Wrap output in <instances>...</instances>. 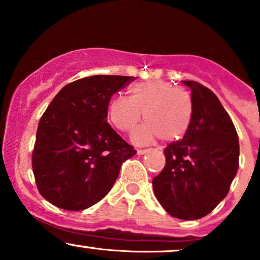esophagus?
<instances>
[{
	"instance_id": "1",
	"label": "esophagus",
	"mask_w": 260,
	"mask_h": 260,
	"mask_svg": "<svg viewBox=\"0 0 260 260\" xmlns=\"http://www.w3.org/2000/svg\"><path fill=\"white\" fill-rule=\"evenodd\" d=\"M148 151H149V149H138V150H137V154L144 155V154H147Z\"/></svg>"
}]
</instances>
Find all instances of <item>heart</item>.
Instances as JSON below:
<instances>
[{"label":"heart","mask_w":260,"mask_h":260,"mask_svg":"<svg viewBox=\"0 0 260 260\" xmlns=\"http://www.w3.org/2000/svg\"><path fill=\"white\" fill-rule=\"evenodd\" d=\"M131 96H116L109 105L112 124L123 133H131L144 113L147 121L134 133L138 143L160 137L164 142L181 139L189 129L193 117L192 96L184 89L168 80L140 82L131 88Z\"/></svg>","instance_id":"obj_1"}]
</instances>
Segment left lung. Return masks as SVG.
I'll return each instance as SVG.
<instances>
[{
  "label": "left lung",
  "mask_w": 260,
  "mask_h": 260,
  "mask_svg": "<svg viewBox=\"0 0 260 260\" xmlns=\"http://www.w3.org/2000/svg\"><path fill=\"white\" fill-rule=\"evenodd\" d=\"M183 84L192 91V123L183 138L164 149L166 165L153 180V187L170 215L197 220L228 196L238 170L240 144L216 95L198 82L183 80Z\"/></svg>",
  "instance_id": "obj_1"
}]
</instances>
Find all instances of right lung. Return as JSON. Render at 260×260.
I'll return each instance as SVG.
<instances>
[{"label": "right lung", "instance_id": "obj_1", "mask_svg": "<svg viewBox=\"0 0 260 260\" xmlns=\"http://www.w3.org/2000/svg\"><path fill=\"white\" fill-rule=\"evenodd\" d=\"M136 79L91 76L64 85L43 113L31 166L46 201L64 210H83L110 192L121 165L137 153L107 123L115 92Z\"/></svg>", "mask_w": 260, "mask_h": 260}]
</instances>
